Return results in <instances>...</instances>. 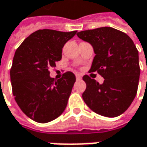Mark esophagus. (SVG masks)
<instances>
[{
	"label": "esophagus",
	"mask_w": 147,
	"mask_h": 147,
	"mask_svg": "<svg viewBox=\"0 0 147 147\" xmlns=\"http://www.w3.org/2000/svg\"><path fill=\"white\" fill-rule=\"evenodd\" d=\"M76 79H77V80H81V79L82 78V76H81V75H79V74H77V75L76 76Z\"/></svg>",
	"instance_id": "obj_1"
}]
</instances>
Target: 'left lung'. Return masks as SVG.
<instances>
[{"label": "left lung", "instance_id": "left-lung-1", "mask_svg": "<svg viewBox=\"0 0 147 147\" xmlns=\"http://www.w3.org/2000/svg\"><path fill=\"white\" fill-rule=\"evenodd\" d=\"M81 39L93 48L95 57L90 71H98L103 83L85 75L87 88L82 98L96 113L117 117L126 111L138 89L140 78L139 54L126 34L110 27L77 33Z\"/></svg>", "mask_w": 147, "mask_h": 147}]
</instances>
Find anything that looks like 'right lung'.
Returning a JSON list of instances; mask_svg holds the SVG:
<instances>
[{
    "label": "right lung",
    "mask_w": 147,
    "mask_h": 147,
    "mask_svg": "<svg viewBox=\"0 0 147 147\" xmlns=\"http://www.w3.org/2000/svg\"><path fill=\"white\" fill-rule=\"evenodd\" d=\"M76 34L40 29L15 52L10 71L12 93L21 110L36 122L52 121L66 108L76 76L67 71L55 80L49 76V69L61 60L62 48Z\"/></svg>",
    "instance_id": "obj_1"
}]
</instances>
